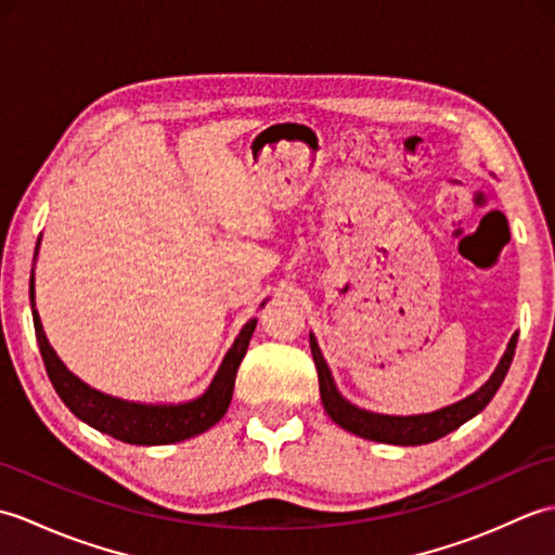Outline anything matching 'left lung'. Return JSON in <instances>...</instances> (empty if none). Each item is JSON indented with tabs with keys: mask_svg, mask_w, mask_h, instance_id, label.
Wrapping results in <instances>:
<instances>
[{
	"mask_svg": "<svg viewBox=\"0 0 555 555\" xmlns=\"http://www.w3.org/2000/svg\"><path fill=\"white\" fill-rule=\"evenodd\" d=\"M515 346H517V334L511 338L508 350H505V356L501 358L496 372L491 374V379L473 396L460 400V403L429 412V415L393 417V415H379V412L360 410L352 403H348V400L336 391V384H334L332 372H328L326 362L322 358V350H320V346H317L314 336H310V348H312L317 376H320V393H322V403H324L326 415L332 417L338 427L358 434V436H362V439L379 441V443H393V446L431 443L436 439H441V436L451 434L453 429H457L460 424L473 420L477 412L485 410L489 405V400L496 396V391L505 379V374H508V370H511Z\"/></svg>",
	"mask_w": 555,
	"mask_h": 555,
	"instance_id": "8db88e82",
	"label": "left lung"
}]
</instances>
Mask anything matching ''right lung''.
Returning a JSON list of instances; mask_svg holds the SVG:
<instances>
[{
  "label": "right lung",
  "instance_id": "obj_1",
  "mask_svg": "<svg viewBox=\"0 0 555 555\" xmlns=\"http://www.w3.org/2000/svg\"><path fill=\"white\" fill-rule=\"evenodd\" d=\"M33 296L35 291L30 279V300ZM33 324L47 376H50L54 391L64 400V405L74 412L78 420L90 424V427H95L102 434L114 436V439H119L124 443L164 446L185 441L191 439V436L203 434L209 427H215L223 417V412L229 410L233 396L235 374H238L241 360L245 358V350L253 338L257 320H250L241 328L238 338L233 340L231 350L227 352V358H223L215 382L209 384L207 391L191 400V403L181 405L128 403V400H119L95 391V388H90L88 384H82L78 376L70 374L64 367V362L56 358V352L52 350L50 340H47L42 332L40 317L35 308Z\"/></svg>",
  "mask_w": 555,
  "mask_h": 555
}]
</instances>
